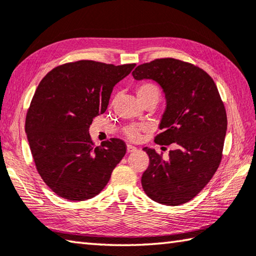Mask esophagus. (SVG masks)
Wrapping results in <instances>:
<instances>
[{
  "mask_svg": "<svg viewBox=\"0 0 256 256\" xmlns=\"http://www.w3.org/2000/svg\"><path fill=\"white\" fill-rule=\"evenodd\" d=\"M126 150H128V154H131V152H134V151H136V146H131V144H128V146H126Z\"/></svg>",
  "mask_w": 256,
  "mask_h": 256,
  "instance_id": "34e87169",
  "label": "esophagus"
}]
</instances>
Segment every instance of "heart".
Listing matches in <instances>:
<instances>
[{
    "mask_svg": "<svg viewBox=\"0 0 256 256\" xmlns=\"http://www.w3.org/2000/svg\"><path fill=\"white\" fill-rule=\"evenodd\" d=\"M136 94L140 102L144 100H149V99L158 102L160 96H162L159 86H156L154 84H151V82H144V84H138ZM125 134L131 140H136V138H138V128L134 126H128L125 128Z\"/></svg>",
    "mask_w": 256,
    "mask_h": 256,
    "instance_id": "obj_1",
    "label": "heart"
}]
</instances>
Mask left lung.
<instances>
[{"instance_id": "1", "label": "left lung", "mask_w": 256, "mask_h": 256, "mask_svg": "<svg viewBox=\"0 0 256 256\" xmlns=\"http://www.w3.org/2000/svg\"><path fill=\"white\" fill-rule=\"evenodd\" d=\"M136 80H154L162 86L166 108L156 144H174L164 160L144 148L150 164L141 178L151 200L180 206L209 183L222 162L227 131L224 102L212 78L202 68L175 58H159L136 68Z\"/></svg>"}]
</instances>
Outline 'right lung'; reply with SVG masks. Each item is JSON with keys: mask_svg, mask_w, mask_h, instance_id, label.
Wrapping results in <instances>:
<instances>
[{"mask_svg": "<svg viewBox=\"0 0 256 256\" xmlns=\"http://www.w3.org/2000/svg\"><path fill=\"white\" fill-rule=\"evenodd\" d=\"M134 66L78 60L53 68L40 81L26 134L38 172L58 196L74 202L96 196L125 156L120 138L94 146L89 128L107 110L115 84Z\"/></svg>", "mask_w": 256, "mask_h": 256, "instance_id": "obj_1", "label": "right lung"}]
</instances>
